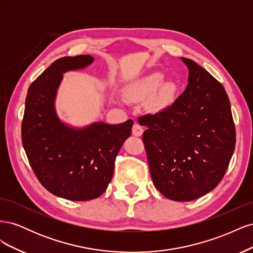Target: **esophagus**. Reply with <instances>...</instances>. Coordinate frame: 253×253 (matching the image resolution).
Masks as SVG:
<instances>
[{"mask_svg":"<svg viewBox=\"0 0 253 253\" xmlns=\"http://www.w3.org/2000/svg\"><path fill=\"white\" fill-rule=\"evenodd\" d=\"M132 133H133L134 136L139 137V136H141L142 133H143V128H142L139 125L135 124V125L133 126V127H132Z\"/></svg>","mask_w":253,"mask_h":253,"instance_id":"obj_1","label":"esophagus"}]
</instances>
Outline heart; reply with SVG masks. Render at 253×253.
<instances>
[{
	"mask_svg": "<svg viewBox=\"0 0 253 253\" xmlns=\"http://www.w3.org/2000/svg\"><path fill=\"white\" fill-rule=\"evenodd\" d=\"M162 73H152L145 77L129 84L126 88V96L129 101H142L149 99V106L152 110L162 108L174 96L175 85L172 82H163Z\"/></svg>",
	"mask_w": 253,
	"mask_h": 253,
	"instance_id": "1",
	"label": "heart"
}]
</instances>
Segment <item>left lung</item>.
Masks as SVG:
<instances>
[{
  "mask_svg": "<svg viewBox=\"0 0 253 253\" xmlns=\"http://www.w3.org/2000/svg\"><path fill=\"white\" fill-rule=\"evenodd\" d=\"M185 91L169 108L139 117L153 183L164 196L190 202L215 188L235 147V126L224 86L193 60Z\"/></svg>",
  "mask_w": 253,
  "mask_h": 253,
  "instance_id": "8db88e82",
  "label": "left lung"
}]
</instances>
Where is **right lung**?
I'll use <instances>...</instances> for the list:
<instances>
[{
  "label": "right lung",
  "instance_id": "right-lung-1",
  "mask_svg": "<svg viewBox=\"0 0 253 253\" xmlns=\"http://www.w3.org/2000/svg\"><path fill=\"white\" fill-rule=\"evenodd\" d=\"M93 62L89 55L56 60L30 84L25 100L22 143L30 167L45 189L68 201L94 200L104 192L115 158L132 133L131 119L75 127L59 118L55 101L63 74Z\"/></svg>",
  "mask_w": 253,
  "mask_h": 253
}]
</instances>
